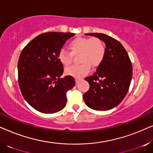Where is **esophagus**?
Instances as JSON below:
<instances>
[{
    "mask_svg": "<svg viewBox=\"0 0 153 153\" xmlns=\"http://www.w3.org/2000/svg\"><path fill=\"white\" fill-rule=\"evenodd\" d=\"M81 80H82V79H79V78H76L75 79V81H76V83H79V81H80Z\"/></svg>",
    "mask_w": 153,
    "mask_h": 153,
    "instance_id": "34e87169",
    "label": "esophagus"
}]
</instances>
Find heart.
Listing matches in <instances>:
<instances>
[{"instance_id": "heart-1", "label": "heart", "mask_w": 153, "mask_h": 153, "mask_svg": "<svg viewBox=\"0 0 153 153\" xmlns=\"http://www.w3.org/2000/svg\"><path fill=\"white\" fill-rule=\"evenodd\" d=\"M71 54H80L79 65L72 66L65 70L66 74L75 78H82L89 72L91 65L98 66L104 59L105 48L100 39L93 37L87 38L77 37L69 44ZM64 50L58 53V60L65 67H69L72 64V56Z\"/></svg>"}]
</instances>
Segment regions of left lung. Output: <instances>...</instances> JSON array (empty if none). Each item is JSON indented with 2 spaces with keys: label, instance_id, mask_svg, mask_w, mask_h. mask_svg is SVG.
<instances>
[{
  "label": "left lung",
  "instance_id": "1",
  "mask_svg": "<svg viewBox=\"0 0 153 153\" xmlns=\"http://www.w3.org/2000/svg\"><path fill=\"white\" fill-rule=\"evenodd\" d=\"M105 43L104 59L93 76L85 80L90 88L83 95L89 108L107 111L116 107L128 92L132 78V65L128 53L118 40L102 33H87Z\"/></svg>",
  "mask_w": 153,
  "mask_h": 153
}]
</instances>
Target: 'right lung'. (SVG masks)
I'll use <instances>...</instances> for the list:
<instances>
[{
	"mask_svg": "<svg viewBox=\"0 0 153 153\" xmlns=\"http://www.w3.org/2000/svg\"><path fill=\"white\" fill-rule=\"evenodd\" d=\"M74 33L51 32L37 36L27 45L18 62L19 85L23 97L35 110L54 114L66 105V92L75 85L72 76L60 78L63 66L58 53Z\"/></svg>",
	"mask_w": 153,
	"mask_h": 153,
	"instance_id": "add662e5",
	"label": "right lung"
}]
</instances>
